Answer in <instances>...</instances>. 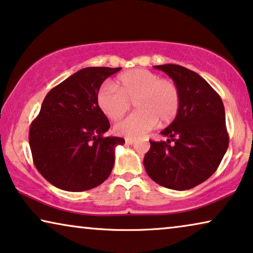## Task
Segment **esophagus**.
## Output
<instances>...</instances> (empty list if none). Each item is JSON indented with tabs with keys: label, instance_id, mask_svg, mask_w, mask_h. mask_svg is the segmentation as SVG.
<instances>
[{
	"label": "esophagus",
	"instance_id": "1",
	"mask_svg": "<svg viewBox=\"0 0 253 253\" xmlns=\"http://www.w3.org/2000/svg\"><path fill=\"white\" fill-rule=\"evenodd\" d=\"M134 142H135L134 138H129V137H126V138H125V143H126L127 145H130V144H133Z\"/></svg>",
	"mask_w": 253,
	"mask_h": 253
}]
</instances>
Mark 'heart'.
Listing matches in <instances>:
<instances>
[{"label": "heart", "mask_w": 253, "mask_h": 253, "mask_svg": "<svg viewBox=\"0 0 253 253\" xmlns=\"http://www.w3.org/2000/svg\"><path fill=\"white\" fill-rule=\"evenodd\" d=\"M116 86L102 84L96 94V103L109 119L118 120L134 101L136 111L115 125V131L120 136H143L158 122L162 125L172 123L179 112L180 92L175 83L151 71H126L117 78Z\"/></svg>", "instance_id": "1"}]
</instances>
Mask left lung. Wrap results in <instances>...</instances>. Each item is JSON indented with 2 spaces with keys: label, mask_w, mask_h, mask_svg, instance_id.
Here are the masks:
<instances>
[{
  "label": "left lung",
  "mask_w": 253,
  "mask_h": 253,
  "mask_svg": "<svg viewBox=\"0 0 253 253\" xmlns=\"http://www.w3.org/2000/svg\"><path fill=\"white\" fill-rule=\"evenodd\" d=\"M179 88V112L162 131L167 141H150L143 164L161 186L187 190L215 172L229 143L225 108L216 92L196 72L175 64L156 65Z\"/></svg>",
  "instance_id": "obj_1"
}]
</instances>
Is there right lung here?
I'll return each mask as SVG.
<instances>
[{
  "label": "right lung",
  "mask_w": 253,
  "mask_h": 253,
  "mask_svg": "<svg viewBox=\"0 0 253 253\" xmlns=\"http://www.w3.org/2000/svg\"><path fill=\"white\" fill-rule=\"evenodd\" d=\"M122 67H86L48 92L30 127L34 165L52 186L84 191L99 186L111 174L115 148L123 137L104 136L110 128L96 103L106 78Z\"/></svg>",
  "instance_id": "right-lung-1"
}]
</instances>
